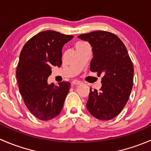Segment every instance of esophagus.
Masks as SVG:
<instances>
[{"label": "esophagus", "mask_w": 151, "mask_h": 151, "mask_svg": "<svg viewBox=\"0 0 151 151\" xmlns=\"http://www.w3.org/2000/svg\"><path fill=\"white\" fill-rule=\"evenodd\" d=\"M71 84L74 85H77L81 84V82H80V81H78V80H73L72 82H71Z\"/></svg>", "instance_id": "34e87169"}]
</instances>
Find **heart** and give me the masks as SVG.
Here are the masks:
<instances>
[{"label": "heart", "mask_w": 151, "mask_h": 151, "mask_svg": "<svg viewBox=\"0 0 151 151\" xmlns=\"http://www.w3.org/2000/svg\"><path fill=\"white\" fill-rule=\"evenodd\" d=\"M85 44V42H78V43L77 44V46H79V45H84ZM76 46V47H77Z\"/></svg>", "instance_id": "heart-1"}]
</instances>
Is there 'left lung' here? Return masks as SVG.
Segmentation results:
<instances>
[{"instance_id": "1", "label": "left lung", "mask_w": 151, "mask_h": 151, "mask_svg": "<svg viewBox=\"0 0 151 151\" xmlns=\"http://www.w3.org/2000/svg\"><path fill=\"white\" fill-rule=\"evenodd\" d=\"M78 38L92 47L90 70L102 76L100 90L90 89L87 109L97 119H112L122 111L133 87V63L126 47L116 35L103 30Z\"/></svg>"}]
</instances>
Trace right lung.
Masks as SVG:
<instances>
[{
	"mask_svg": "<svg viewBox=\"0 0 151 151\" xmlns=\"http://www.w3.org/2000/svg\"><path fill=\"white\" fill-rule=\"evenodd\" d=\"M73 36L45 30L25 43L19 55L16 75L19 93L30 112L42 121L59 115L71 84L63 81L55 86L47 79L52 66L62 64V48Z\"/></svg>",
	"mask_w": 151,
	"mask_h": 151,
	"instance_id": "add662e5",
	"label": "right lung"
}]
</instances>
